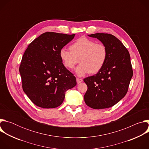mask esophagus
Returning a JSON list of instances; mask_svg holds the SVG:
<instances>
[{
    "mask_svg": "<svg viewBox=\"0 0 149 149\" xmlns=\"http://www.w3.org/2000/svg\"><path fill=\"white\" fill-rule=\"evenodd\" d=\"M82 81H83L82 79H81V78H77V82L78 84H79V83L82 82Z\"/></svg>",
    "mask_w": 149,
    "mask_h": 149,
    "instance_id": "1",
    "label": "esophagus"
}]
</instances>
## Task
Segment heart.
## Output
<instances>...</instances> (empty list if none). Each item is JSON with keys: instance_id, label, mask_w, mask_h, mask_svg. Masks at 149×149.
Here are the masks:
<instances>
[{"instance_id": "obj_1", "label": "heart", "mask_w": 149, "mask_h": 149, "mask_svg": "<svg viewBox=\"0 0 149 149\" xmlns=\"http://www.w3.org/2000/svg\"><path fill=\"white\" fill-rule=\"evenodd\" d=\"M70 51L65 48L59 51V57L67 68H72L77 63L80 64L75 68L76 74L84 76L88 73L98 72L104 67L107 58L106 47L86 37L78 39L70 47Z\"/></svg>"}]
</instances>
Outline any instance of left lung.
Masks as SVG:
<instances>
[{
	"mask_svg": "<svg viewBox=\"0 0 149 149\" xmlns=\"http://www.w3.org/2000/svg\"><path fill=\"white\" fill-rule=\"evenodd\" d=\"M88 36L100 40L107 48L108 55L97 74L84 79L88 87L84 101L94 109L109 108L124 98L128 91L133 74L130 54L113 35L97 33Z\"/></svg>",
	"mask_w": 149,
	"mask_h": 149,
	"instance_id": "obj_1",
	"label": "left lung"
}]
</instances>
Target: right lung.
<instances>
[{
    "label": "right lung",
    "instance_id": "1",
    "mask_svg": "<svg viewBox=\"0 0 149 149\" xmlns=\"http://www.w3.org/2000/svg\"><path fill=\"white\" fill-rule=\"evenodd\" d=\"M75 35L44 33L31 42L23 55L19 67L23 90L39 107H58L65 92L77 85L75 77L59 57L60 50Z\"/></svg>",
    "mask_w": 149,
    "mask_h": 149
}]
</instances>
